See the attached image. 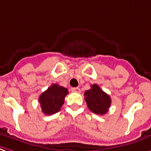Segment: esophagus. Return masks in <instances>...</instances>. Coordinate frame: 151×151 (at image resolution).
<instances>
[{
    "instance_id": "34e87169",
    "label": "esophagus",
    "mask_w": 151,
    "mask_h": 151,
    "mask_svg": "<svg viewBox=\"0 0 151 151\" xmlns=\"http://www.w3.org/2000/svg\"><path fill=\"white\" fill-rule=\"evenodd\" d=\"M71 90L73 91V92H75V93H80V88H78V87L72 88H71Z\"/></svg>"
}]
</instances>
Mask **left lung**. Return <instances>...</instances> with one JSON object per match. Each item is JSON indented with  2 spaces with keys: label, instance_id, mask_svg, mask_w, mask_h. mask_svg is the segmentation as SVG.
Instances as JSON below:
<instances>
[{
  "label": "left lung",
  "instance_id": "1",
  "mask_svg": "<svg viewBox=\"0 0 151 151\" xmlns=\"http://www.w3.org/2000/svg\"><path fill=\"white\" fill-rule=\"evenodd\" d=\"M85 100L89 110L97 115L106 114L111 103L109 95L96 84L92 85L90 89L85 92Z\"/></svg>",
  "mask_w": 151,
  "mask_h": 151
}]
</instances>
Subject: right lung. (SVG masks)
I'll return each mask as SVG.
<instances>
[{
	"label": "right lung",
	"instance_id": "right-lung-1",
	"mask_svg": "<svg viewBox=\"0 0 151 151\" xmlns=\"http://www.w3.org/2000/svg\"><path fill=\"white\" fill-rule=\"evenodd\" d=\"M67 94L68 90L66 88L57 84L51 85L39 97V102L42 112L49 116L60 111Z\"/></svg>",
	"mask_w": 151,
	"mask_h": 151
}]
</instances>
